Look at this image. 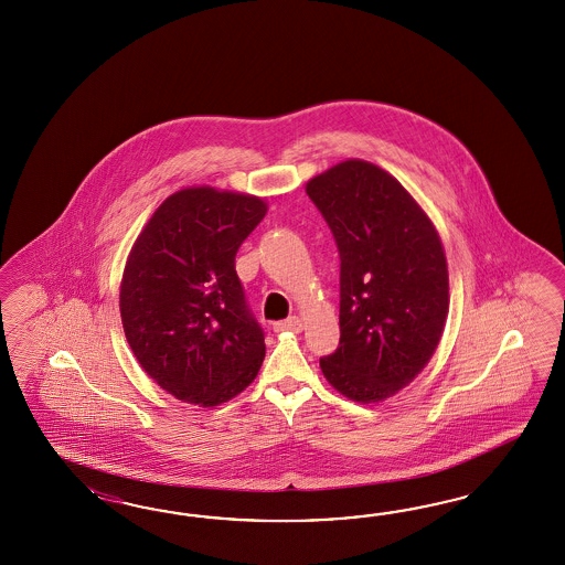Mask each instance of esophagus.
Listing matches in <instances>:
<instances>
[{
	"label": "esophagus",
	"mask_w": 565,
	"mask_h": 565,
	"mask_svg": "<svg viewBox=\"0 0 565 565\" xmlns=\"http://www.w3.org/2000/svg\"><path fill=\"white\" fill-rule=\"evenodd\" d=\"M275 331H291V333H300L302 331V319H298V317H290V319H286V321H279V323H275Z\"/></svg>",
	"instance_id": "1"
}]
</instances>
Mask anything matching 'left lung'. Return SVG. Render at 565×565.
I'll return each mask as SVG.
<instances>
[{"instance_id":"1","label":"left lung","mask_w":565,"mask_h":565,"mask_svg":"<svg viewBox=\"0 0 565 565\" xmlns=\"http://www.w3.org/2000/svg\"><path fill=\"white\" fill-rule=\"evenodd\" d=\"M340 250V348L321 359L331 387L375 404L433 359L449 310L444 244L392 173L362 159L307 182Z\"/></svg>"}]
</instances>
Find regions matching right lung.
Returning <instances> with one entry per match:
<instances>
[{
  "mask_svg": "<svg viewBox=\"0 0 565 565\" xmlns=\"http://www.w3.org/2000/svg\"><path fill=\"white\" fill-rule=\"evenodd\" d=\"M267 213L253 194L178 190L142 227L121 275V326L138 364L168 394L203 408L244 392L265 335L236 274L239 244Z\"/></svg>",
  "mask_w": 565,
  "mask_h": 565,
  "instance_id": "1",
  "label": "right lung"
}]
</instances>
